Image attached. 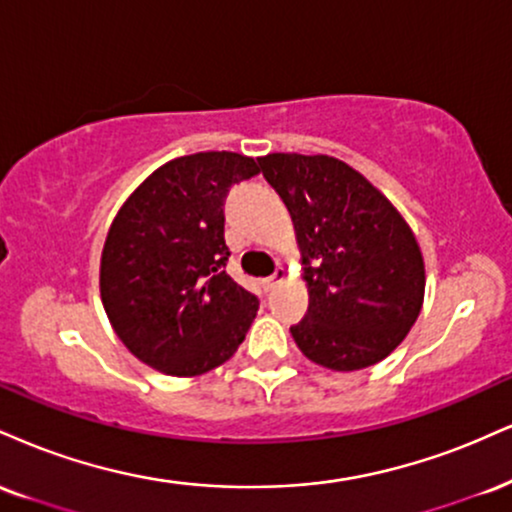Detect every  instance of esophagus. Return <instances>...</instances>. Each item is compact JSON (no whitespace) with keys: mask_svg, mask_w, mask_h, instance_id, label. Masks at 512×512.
Here are the masks:
<instances>
[{"mask_svg":"<svg viewBox=\"0 0 512 512\" xmlns=\"http://www.w3.org/2000/svg\"><path fill=\"white\" fill-rule=\"evenodd\" d=\"M283 279H286L283 269H276V272L269 276V279H264V291H272V288H276V283H281Z\"/></svg>","mask_w":512,"mask_h":512,"instance_id":"esophagus-1","label":"esophagus"}]
</instances>
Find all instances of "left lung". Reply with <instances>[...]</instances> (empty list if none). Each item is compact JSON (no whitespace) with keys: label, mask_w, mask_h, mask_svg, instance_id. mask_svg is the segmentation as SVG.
I'll use <instances>...</instances> for the list:
<instances>
[{"label":"left lung","mask_w":512,"mask_h":512,"mask_svg":"<svg viewBox=\"0 0 512 512\" xmlns=\"http://www.w3.org/2000/svg\"><path fill=\"white\" fill-rule=\"evenodd\" d=\"M262 176L291 212L310 307L291 334L317 365H377L422 310L420 245L396 207L365 176L326 155H267Z\"/></svg>","instance_id":"1"}]
</instances>
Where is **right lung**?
Here are the masks:
<instances>
[{
	"label": "right lung",
	"instance_id": "1",
	"mask_svg": "<svg viewBox=\"0 0 512 512\" xmlns=\"http://www.w3.org/2000/svg\"><path fill=\"white\" fill-rule=\"evenodd\" d=\"M255 174V159L236 152L178 157L116 214L102 250V303L116 336L145 365L193 377L243 343L260 298L226 274L224 202Z\"/></svg>",
	"mask_w": 512,
	"mask_h": 512
}]
</instances>
